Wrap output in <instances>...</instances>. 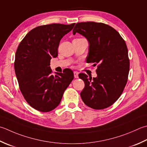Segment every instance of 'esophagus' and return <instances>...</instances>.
Listing matches in <instances>:
<instances>
[{
    "label": "esophagus",
    "mask_w": 147,
    "mask_h": 147,
    "mask_svg": "<svg viewBox=\"0 0 147 147\" xmlns=\"http://www.w3.org/2000/svg\"><path fill=\"white\" fill-rule=\"evenodd\" d=\"M74 76L75 78H78V73L77 71H74Z\"/></svg>",
    "instance_id": "obj_1"
}]
</instances>
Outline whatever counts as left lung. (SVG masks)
Masks as SVG:
<instances>
[{"mask_svg": "<svg viewBox=\"0 0 147 147\" xmlns=\"http://www.w3.org/2000/svg\"><path fill=\"white\" fill-rule=\"evenodd\" d=\"M89 42L87 63L97 64V77L84 73L79 78L85 83L80 93L83 102L95 110L111 106L121 96L127 82L129 59L125 42L118 32L102 23H78L73 30Z\"/></svg>", "mask_w": 147, "mask_h": 147, "instance_id": "left-lung-1", "label": "left lung"}]
</instances>
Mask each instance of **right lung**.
<instances>
[{
  "mask_svg": "<svg viewBox=\"0 0 147 147\" xmlns=\"http://www.w3.org/2000/svg\"><path fill=\"white\" fill-rule=\"evenodd\" d=\"M74 25L39 26L25 36L17 48L14 66L20 89L28 104L39 111L57 107L74 78L70 69L51 75L50 65L51 58L58 56L60 40Z\"/></svg>",
  "mask_w": 147,
  "mask_h": 147,
  "instance_id": "obj_1",
  "label": "right lung"
}]
</instances>
